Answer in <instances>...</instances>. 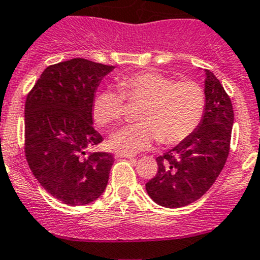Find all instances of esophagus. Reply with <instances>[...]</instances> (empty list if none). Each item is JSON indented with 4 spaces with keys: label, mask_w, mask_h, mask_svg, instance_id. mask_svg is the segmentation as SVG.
Returning a JSON list of instances; mask_svg holds the SVG:
<instances>
[{
    "label": "esophagus",
    "mask_w": 260,
    "mask_h": 260,
    "mask_svg": "<svg viewBox=\"0 0 260 260\" xmlns=\"http://www.w3.org/2000/svg\"><path fill=\"white\" fill-rule=\"evenodd\" d=\"M133 154L124 153V152H115V158H133Z\"/></svg>",
    "instance_id": "34e87169"
}]
</instances>
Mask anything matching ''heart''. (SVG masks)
Returning <instances> with one entry per match:
<instances>
[{"label": "heart", "instance_id": "b5f03b06", "mask_svg": "<svg viewBox=\"0 0 260 260\" xmlns=\"http://www.w3.org/2000/svg\"><path fill=\"white\" fill-rule=\"evenodd\" d=\"M122 93L106 89L93 99L91 113L101 125L122 122L124 96L142 103L138 118L142 122L127 125L109 138V145L124 153L149 148L156 142L176 145L196 131L205 112V91L193 80H176L153 70L135 73L118 80Z\"/></svg>", "mask_w": 260, "mask_h": 260}]
</instances>
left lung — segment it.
I'll return each instance as SVG.
<instances>
[{"instance_id":"1","label":"left lung","mask_w":260,"mask_h":260,"mask_svg":"<svg viewBox=\"0 0 260 260\" xmlns=\"http://www.w3.org/2000/svg\"><path fill=\"white\" fill-rule=\"evenodd\" d=\"M205 112L195 132L164 156L158 171L146 183L149 198L165 208H183L199 200L217 179L230 149L234 111L229 95L205 70Z\"/></svg>"}]
</instances>
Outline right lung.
Instances as JSON below:
<instances>
[{"instance_id":"1","label":"right lung","mask_w":260,"mask_h":260,"mask_svg":"<svg viewBox=\"0 0 260 260\" xmlns=\"http://www.w3.org/2000/svg\"><path fill=\"white\" fill-rule=\"evenodd\" d=\"M112 65L75 57L50 65L25 103V154L30 170L55 199L70 206L104 192L114 158L89 152L103 137L93 127L94 94Z\"/></svg>"}]
</instances>
